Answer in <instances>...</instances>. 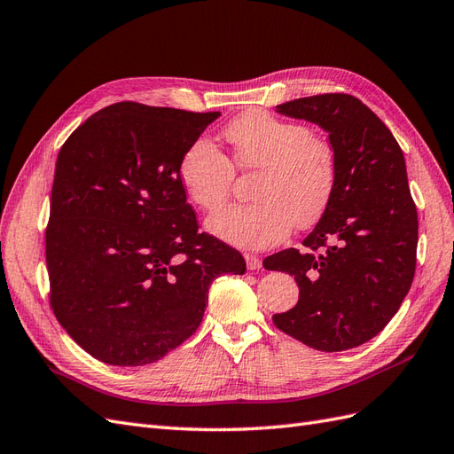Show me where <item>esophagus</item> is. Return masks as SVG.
I'll return each mask as SVG.
<instances>
[{"mask_svg":"<svg viewBox=\"0 0 454 454\" xmlns=\"http://www.w3.org/2000/svg\"><path fill=\"white\" fill-rule=\"evenodd\" d=\"M244 259H246V267H248V270H257V269H261V259H259L257 255L246 254Z\"/></svg>","mask_w":454,"mask_h":454,"instance_id":"obj_1","label":"esophagus"}]
</instances>
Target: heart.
<instances>
[{"mask_svg": "<svg viewBox=\"0 0 454 454\" xmlns=\"http://www.w3.org/2000/svg\"><path fill=\"white\" fill-rule=\"evenodd\" d=\"M240 168L259 170L246 204H231L208 217L214 237L242 250H265L280 244L294 225L318 222L333 197L337 160L333 147L312 136L307 125L252 109L225 129ZM177 177L189 200L212 212L229 195L235 168L217 145L191 142L177 164Z\"/></svg>", "mask_w": 454, "mask_h": 454, "instance_id": "1", "label": "heart"}]
</instances>
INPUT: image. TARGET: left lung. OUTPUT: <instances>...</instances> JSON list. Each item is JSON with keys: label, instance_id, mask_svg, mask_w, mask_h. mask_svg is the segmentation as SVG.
<instances>
[{"label": "left lung", "instance_id": "left-lung-1", "mask_svg": "<svg viewBox=\"0 0 454 454\" xmlns=\"http://www.w3.org/2000/svg\"><path fill=\"white\" fill-rule=\"evenodd\" d=\"M329 134L337 180L320 222L303 240L263 261L295 277L297 305L272 322L324 352L360 347L400 309L415 277L419 219L403 151L388 127L350 94H316L277 106Z\"/></svg>", "mask_w": 454, "mask_h": 454}]
</instances>
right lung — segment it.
<instances>
[{"instance_id":"right-lung-1","label":"right lung","mask_w":454,"mask_h":454,"mask_svg":"<svg viewBox=\"0 0 454 454\" xmlns=\"http://www.w3.org/2000/svg\"><path fill=\"white\" fill-rule=\"evenodd\" d=\"M219 112L119 102L60 147L45 254L51 307L77 345L109 365L160 360L197 332L235 248L199 232L177 177L185 147Z\"/></svg>"}]
</instances>
